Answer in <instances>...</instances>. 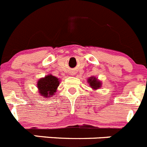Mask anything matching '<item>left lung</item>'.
Segmentation results:
<instances>
[{
  "instance_id": "left-lung-1",
  "label": "left lung",
  "mask_w": 147,
  "mask_h": 147,
  "mask_svg": "<svg viewBox=\"0 0 147 147\" xmlns=\"http://www.w3.org/2000/svg\"><path fill=\"white\" fill-rule=\"evenodd\" d=\"M88 82L89 83L90 86L94 90L98 89V88H100L101 86H102V82L98 81L96 78L94 77V76H92V77L89 78L88 80Z\"/></svg>"
}]
</instances>
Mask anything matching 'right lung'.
Returning a JSON list of instances; mask_svg holds the SVG:
<instances>
[{
    "label": "right lung",
    "instance_id": "add662e5",
    "mask_svg": "<svg viewBox=\"0 0 147 147\" xmlns=\"http://www.w3.org/2000/svg\"><path fill=\"white\" fill-rule=\"evenodd\" d=\"M59 80L57 77L51 74L47 75L44 78H41L37 82V88L39 93L43 97H50L57 93Z\"/></svg>",
    "mask_w": 147,
    "mask_h": 147
}]
</instances>
